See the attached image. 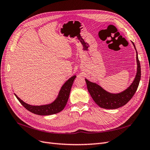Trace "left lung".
<instances>
[{"label": "left lung", "mask_w": 150, "mask_h": 150, "mask_svg": "<svg viewBox=\"0 0 150 150\" xmlns=\"http://www.w3.org/2000/svg\"><path fill=\"white\" fill-rule=\"evenodd\" d=\"M132 44L137 52V71L133 83L128 88L119 93H111L104 89L99 84L91 82L87 79H85L90 95L94 102L99 107L104 109H109V110H113V109H117L123 106L132 98L137 91L141 79V66L134 44L133 42Z\"/></svg>", "instance_id": "8db88e82"}]
</instances>
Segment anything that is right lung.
I'll return each instance as SVG.
<instances>
[{
    "instance_id": "1",
    "label": "right lung",
    "mask_w": 150,
    "mask_h": 150,
    "mask_svg": "<svg viewBox=\"0 0 150 150\" xmlns=\"http://www.w3.org/2000/svg\"><path fill=\"white\" fill-rule=\"evenodd\" d=\"M76 77V76H72L69 79L66 81L64 84L62 86L55 100L50 104L40 106L30 105V104L22 101L15 93L14 94L19 101L22 104V105L30 112L34 113V114L41 116L56 114V113L62 111L65 108L68 99H69L72 85L73 84Z\"/></svg>"
}]
</instances>
